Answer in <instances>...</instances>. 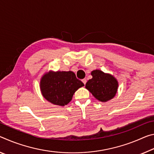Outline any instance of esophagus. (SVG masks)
Masks as SVG:
<instances>
[{
	"label": "esophagus",
	"instance_id": "1",
	"mask_svg": "<svg viewBox=\"0 0 154 154\" xmlns=\"http://www.w3.org/2000/svg\"><path fill=\"white\" fill-rule=\"evenodd\" d=\"M82 81L83 83H84V85H85V84H86V83H87V79H82Z\"/></svg>",
	"mask_w": 154,
	"mask_h": 154
}]
</instances>
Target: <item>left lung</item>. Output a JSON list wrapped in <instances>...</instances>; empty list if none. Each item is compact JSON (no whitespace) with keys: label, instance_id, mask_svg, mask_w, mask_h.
I'll list each match as a JSON object with an SVG mask.
<instances>
[{"label":"left lung","instance_id":"8db88e82","mask_svg":"<svg viewBox=\"0 0 154 154\" xmlns=\"http://www.w3.org/2000/svg\"><path fill=\"white\" fill-rule=\"evenodd\" d=\"M91 75L93 78L88 80L85 87L92 95L101 102H106L114 97L118 88L117 80L100 70H94Z\"/></svg>","mask_w":154,"mask_h":154}]
</instances>
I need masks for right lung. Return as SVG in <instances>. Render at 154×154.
<instances>
[{
  "label": "right lung",
  "mask_w": 154,
  "mask_h": 154,
  "mask_svg": "<svg viewBox=\"0 0 154 154\" xmlns=\"http://www.w3.org/2000/svg\"><path fill=\"white\" fill-rule=\"evenodd\" d=\"M40 83L43 96L52 104L61 106L67 105L75 91L84 86L71 71L50 72L42 77Z\"/></svg>",
  "instance_id": "add662e5"
}]
</instances>
